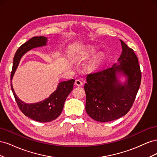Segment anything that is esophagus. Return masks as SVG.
<instances>
[{
	"label": "esophagus",
	"mask_w": 157,
	"mask_h": 157,
	"mask_svg": "<svg viewBox=\"0 0 157 157\" xmlns=\"http://www.w3.org/2000/svg\"><path fill=\"white\" fill-rule=\"evenodd\" d=\"M75 85H77V86H82L84 82L82 81V80H80V79H77V80H75Z\"/></svg>",
	"instance_id": "obj_1"
}]
</instances>
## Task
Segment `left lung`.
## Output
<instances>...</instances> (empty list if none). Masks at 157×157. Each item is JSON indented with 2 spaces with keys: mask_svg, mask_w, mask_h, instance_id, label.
Instances as JSON below:
<instances>
[{
  "mask_svg": "<svg viewBox=\"0 0 157 157\" xmlns=\"http://www.w3.org/2000/svg\"><path fill=\"white\" fill-rule=\"evenodd\" d=\"M122 52L118 63L112 67L90 73L84 85L86 111L94 120L105 122L118 119L130 111L140 88L141 73L134 50L120 40ZM127 78L119 82L116 74Z\"/></svg>",
  "mask_w": 157,
  "mask_h": 157,
  "instance_id": "obj_1",
  "label": "left lung"
}]
</instances>
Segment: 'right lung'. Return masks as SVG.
Returning <instances> with one entry per match:
<instances>
[{"label": "right lung", "instance_id": "add662e5", "mask_svg": "<svg viewBox=\"0 0 157 157\" xmlns=\"http://www.w3.org/2000/svg\"><path fill=\"white\" fill-rule=\"evenodd\" d=\"M47 38L40 36H34L23 44L16 51L13 57V67L11 73V80L17 67L21 57L29 50L46 45ZM74 79L59 83L55 92L52 93L45 100L35 103H26L17 98L13 89L11 82V88L14 98L19 109L24 115L31 119L40 122H48L55 120L62 112L65 101L68 95L73 88Z\"/></svg>", "mask_w": 157, "mask_h": 157}]
</instances>
